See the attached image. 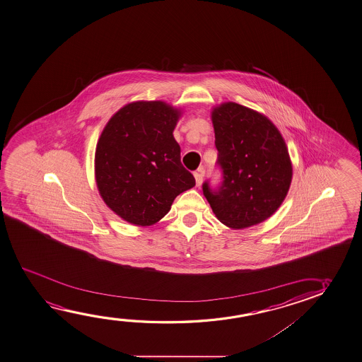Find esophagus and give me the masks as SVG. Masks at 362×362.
<instances>
[{
  "mask_svg": "<svg viewBox=\"0 0 362 362\" xmlns=\"http://www.w3.org/2000/svg\"><path fill=\"white\" fill-rule=\"evenodd\" d=\"M203 177H204V169L203 168H200L198 172H195L194 178L195 183H197V187H200L202 183H203Z\"/></svg>",
  "mask_w": 362,
  "mask_h": 362,
  "instance_id": "34e87169",
  "label": "esophagus"
}]
</instances>
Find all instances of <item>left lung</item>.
I'll use <instances>...</instances> for the list:
<instances>
[{
    "mask_svg": "<svg viewBox=\"0 0 362 362\" xmlns=\"http://www.w3.org/2000/svg\"><path fill=\"white\" fill-rule=\"evenodd\" d=\"M223 184L203 193L218 221L231 229L257 226L283 204L293 164L281 133L267 115L224 102L211 110Z\"/></svg>",
    "mask_w": 362,
    "mask_h": 362,
    "instance_id": "left-lung-1",
    "label": "left lung"
}]
</instances>
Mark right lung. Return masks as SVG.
<instances>
[{
	"label": "right lung",
	"instance_id": "obj_1",
	"mask_svg": "<svg viewBox=\"0 0 362 362\" xmlns=\"http://www.w3.org/2000/svg\"><path fill=\"white\" fill-rule=\"evenodd\" d=\"M182 110L163 100L123 105L107 122L95 154L100 198L121 219L156 224L180 193L195 185L173 136Z\"/></svg>",
	"mask_w": 362,
	"mask_h": 362
}]
</instances>
